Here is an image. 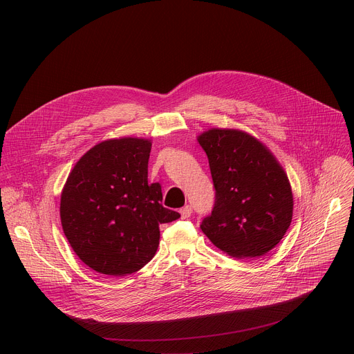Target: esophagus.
Masks as SVG:
<instances>
[{
  "instance_id": "obj_1",
  "label": "esophagus",
  "mask_w": 354,
  "mask_h": 354,
  "mask_svg": "<svg viewBox=\"0 0 354 354\" xmlns=\"http://www.w3.org/2000/svg\"><path fill=\"white\" fill-rule=\"evenodd\" d=\"M192 216V206H185L183 209H180V217L185 220V218H189Z\"/></svg>"
}]
</instances>
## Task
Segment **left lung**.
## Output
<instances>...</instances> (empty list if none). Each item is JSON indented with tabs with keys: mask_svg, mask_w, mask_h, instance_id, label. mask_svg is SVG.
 Instances as JSON below:
<instances>
[{
	"mask_svg": "<svg viewBox=\"0 0 354 354\" xmlns=\"http://www.w3.org/2000/svg\"><path fill=\"white\" fill-rule=\"evenodd\" d=\"M197 141L216 187V203L201 231L232 258L266 255L292 218V192L283 167L263 142L242 130L210 129Z\"/></svg>",
	"mask_w": 354,
	"mask_h": 354,
	"instance_id": "8db88e82",
	"label": "left lung"
}]
</instances>
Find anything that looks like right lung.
<instances>
[{"label": "right lung", "instance_id": "right-lung-1", "mask_svg": "<svg viewBox=\"0 0 354 354\" xmlns=\"http://www.w3.org/2000/svg\"><path fill=\"white\" fill-rule=\"evenodd\" d=\"M149 138L122 137L93 145L77 161L62 192L60 218L77 257L92 270L126 276L154 258L165 209L160 183H148Z\"/></svg>", "mask_w": 354, "mask_h": 354}]
</instances>
